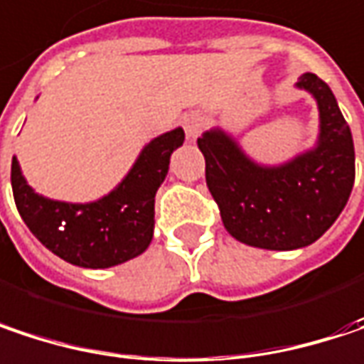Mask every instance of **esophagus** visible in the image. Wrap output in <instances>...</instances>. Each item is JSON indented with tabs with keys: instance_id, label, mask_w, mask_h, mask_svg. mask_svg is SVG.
Segmentation results:
<instances>
[{
	"instance_id": "esophagus-1",
	"label": "esophagus",
	"mask_w": 364,
	"mask_h": 364,
	"mask_svg": "<svg viewBox=\"0 0 364 364\" xmlns=\"http://www.w3.org/2000/svg\"><path fill=\"white\" fill-rule=\"evenodd\" d=\"M181 124L185 129L187 139H198L200 133H202V127H204V116L200 112H189V114L183 116Z\"/></svg>"
}]
</instances>
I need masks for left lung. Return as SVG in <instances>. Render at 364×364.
<instances>
[{
    "instance_id": "obj_1",
    "label": "left lung",
    "mask_w": 364,
    "mask_h": 364,
    "mask_svg": "<svg viewBox=\"0 0 364 364\" xmlns=\"http://www.w3.org/2000/svg\"><path fill=\"white\" fill-rule=\"evenodd\" d=\"M294 87L316 102L313 148L279 164H262L223 127L198 139L223 225L252 248L285 252L314 244L342 215L354 185L352 133L333 91L313 73H304Z\"/></svg>"
}]
</instances>
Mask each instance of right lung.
I'll return each instance as SVG.
<instances>
[{
	"label": "right lung",
	"instance_id": "add662e5",
	"mask_svg": "<svg viewBox=\"0 0 364 364\" xmlns=\"http://www.w3.org/2000/svg\"><path fill=\"white\" fill-rule=\"evenodd\" d=\"M181 127L148 141L112 191L93 202H64L37 193L12 158V191L31 233L62 260L83 269H110L144 254L154 237L156 191L181 148Z\"/></svg>",
	"mask_w": 364,
	"mask_h": 364
}]
</instances>
